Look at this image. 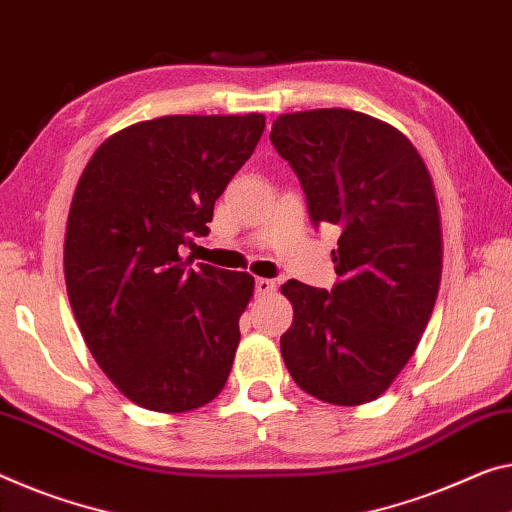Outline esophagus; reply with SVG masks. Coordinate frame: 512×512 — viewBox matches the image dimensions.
<instances>
[{"mask_svg":"<svg viewBox=\"0 0 512 512\" xmlns=\"http://www.w3.org/2000/svg\"><path fill=\"white\" fill-rule=\"evenodd\" d=\"M274 290H277V283H274L272 279H256V295L258 297L272 295Z\"/></svg>","mask_w":512,"mask_h":512,"instance_id":"34e87169","label":"esophagus"}]
</instances>
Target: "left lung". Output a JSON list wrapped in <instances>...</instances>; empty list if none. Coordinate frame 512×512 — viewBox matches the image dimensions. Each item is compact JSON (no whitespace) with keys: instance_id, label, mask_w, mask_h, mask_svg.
Instances as JSON below:
<instances>
[{"instance_id":"1","label":"left lung","mask_w":512,"mask_h":512,"mask_svg":"<svg viewBox=\"0 0 512 512\" xmlns=\"http://www.w3.org/2000/svg\"><path fill=\"white\" fill-rule=\"evenodd\" d=\"M270 139L313 222L341 229L332 293L281 286L293 304L283 361L322 403H371L414 355L437 302L444 242L430 171L398 128L352 109L281 114Z\"/></svg>"}]
</instances>
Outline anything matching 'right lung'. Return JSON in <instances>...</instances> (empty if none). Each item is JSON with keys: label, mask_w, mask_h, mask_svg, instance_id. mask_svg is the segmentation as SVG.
<instances>
[{"label": "right lung", "mask_w": 512, "mask_h": 512, "mask_svg": "<svg viewBox=\"0 0 512 512\" xmlns=\"http://www.w3.org/2000/svg\"><path fill=\"white\" fill-rule=\"evenodd\" d=\"M265 130V116H160L107 137L70 201L64 277L96 364L139 407L219 396L254 277L183 256Z\"/></svg>", "instance_id": "add662e5"}]
</instances>
